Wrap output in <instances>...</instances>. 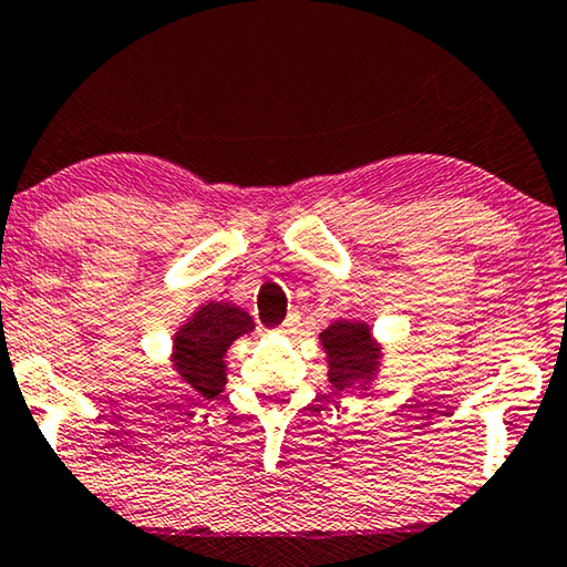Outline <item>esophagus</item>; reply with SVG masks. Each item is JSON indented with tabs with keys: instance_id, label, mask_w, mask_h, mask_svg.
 <instances>
[{
	"instance_id": "1",
	"label": "esophagus",
	"mask_w": 567,
	"mask_h": 567,
	"mask_svg": "<svg viewBox=\"0 0 567 567\" xmlns=\"http://www.w3.org/2000/svg\"><path fill=\"white\" fill-rule=\"evenodd\" d=\"M298 326H300V313H290L280 323V329H277V331H280V333H292L295 329H298Z\"/></svg>"
}]
</instances>
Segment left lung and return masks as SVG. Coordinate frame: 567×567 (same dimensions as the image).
<instances>
[{
  "label": "left lung",
  "mask_w": 567,
  "mask_h": 567,
  "mask_svg": "<svg viewBox=\"0 0 567 567\" xmlns=\"http://www.w3.org/2000/svg\"><path fill=\"white\" fill-rule=\"evenodd\" d=\"M321 344L329 357V380L337 390L364 388L378 372L380 347L367 323L341 318L321 333Z\"/></svg>",
  "instance_id": "left-lung-1"
}]
</instances>
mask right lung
<instances>
[{"mask_svg": "<svg viewBox=\"0 0 567 567\" xmlns=\"http://www.w3.org/2000/svg\"><path fill=\"white\" fill-rule=\"evenodd\" d=\"M254 329L251 316L230 302H207L174 337V370L203 398H215L226 385L228 347Z\"/></svg>", "mask_w": 567, "mask_h": 567, "instance_id": "add662e5", "label": "right lung"}]
</instances>
